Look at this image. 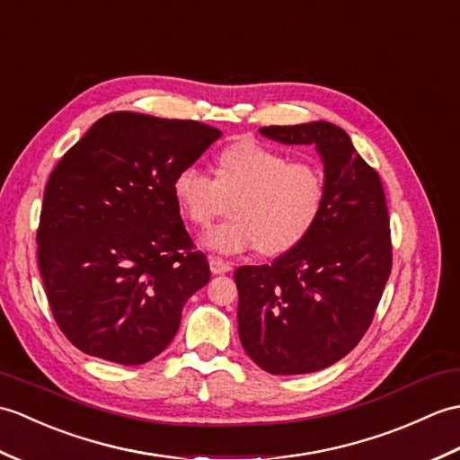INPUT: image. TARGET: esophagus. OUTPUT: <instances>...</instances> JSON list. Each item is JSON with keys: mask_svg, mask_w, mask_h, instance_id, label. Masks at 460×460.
<instances>
[{"mask_svg": "<svg viewBox=\"0 0 460 460\" xmlns=\"http://www.w3.org/2000/svg\"><path fill=\"white\" fill-rule=\"evenodd\" d=\"M232 270V263L222 258H210V271L212 273H226Z\"/></svg>", "mask_w": 460, "mask_h": 460, "instance_id": "1", "label": "esophagus"}]
</instances>
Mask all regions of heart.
Returning a JSON list of instances; mask_svg holds the SVG:
<instances>
[{
	"label": "heart",
	"mask_w": 460,
	"mask_h": 460,
	"mask_svg": "<svg viewBox=\"0 0 460 460\" xmlns=\"http://www.w3.org/2000/svg\"><path fill=\"white\" fill-rule=\"evenodd\" d=\"M171 190L195 226H208L232 200L234 217L204 234L208 250L260 248L265 256L297 248L319 222L326 199L323 171L314 163L293 161L250 137L218 153L214 179L195 163L177 169Z\"/></svg>",
	"instance_id": "obj_1"
}]
</instances>
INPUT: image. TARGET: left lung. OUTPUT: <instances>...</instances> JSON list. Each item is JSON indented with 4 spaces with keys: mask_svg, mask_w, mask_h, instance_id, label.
<instances>
[{
    "mask_svg": "<svg viewBox=\"0 0 460 460\" xmlns=\"http://www.w3.org/2000/svg\"><path fill=\"white\" fill-rule=\"evenodd\" d=\"M281 144L314 146L324 163L319 222L271 265H242L243 350L275 376L309 374L344 358L368 331L392 273L390 217L380 175L329 121L260 129Z\"/></svg>",
    "mask_w": 460,
    "mask_h": 460,
    "instance_id": "obj_1",
    "label": "left lung"
}]
</instances>
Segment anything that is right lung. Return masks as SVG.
Returning a JSON list of instances; mask_svg holds the SVG:
<instances>
[{
    "label": "right lung",
    "mask_w": 460,
    "mask_h": 460,
    "mask_svg": "<svg viewBox=\"0 0 460 460\" xmlns=\"http://www.w3.org/2000/svg\"><path fill=\"white\" fill-rule=\"evenodd\" d=\"M220 136L195 119L111 111L57 163L37 260L49 307L78 350L137 366L177 334L210 268L181 220L171 181Z\"/></svg>",
    "instance_id": "1"
}]
</instances>
